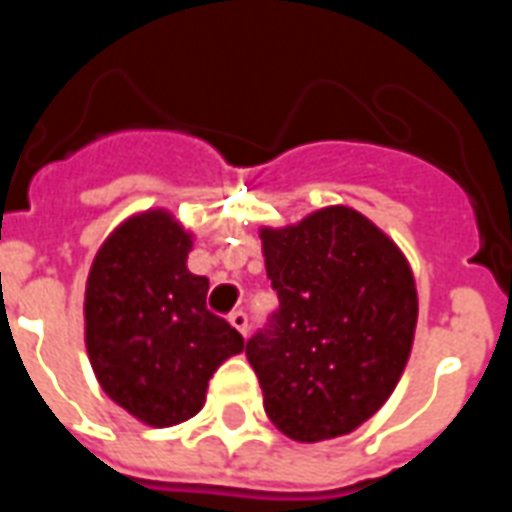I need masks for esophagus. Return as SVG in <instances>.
Here are the masks:
<instances>
[{
    "label": "esophagus",
    "mask_w": 512,
    "mask_h": 512,
    "mask_svg": "<svg viewBox=\"0 0 512 512\" xmlns=\"http://www.w3.org/2000/svg\"><path fill=\"white\" fill-rule=\"evenodd\" d=\"M230 323H233L235 329L244 334V337L249 334V315H246L244 310H235L233 315H230Z\"/></svg>",
    "instance_id": "34e87169"
}]
</instances>
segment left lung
<instances>
[{
  "instance_id": "obj_1",
  "label": "left lung",
  "mask_w": 512,
  "mask_h": 512,
  "mask_svg": "<svg viewBox=\"0 0 512 512\" xmlns=\"http://www.w3.org/2000/svg\"><path fill=\"white\" fill-rule=\"evenodd\" d=\"M279 310L246 343L268 419L301 444L337 439L384 406L417 332V282L389 235L348 205L260 227Z\"/></svg>"
}]
</instances>
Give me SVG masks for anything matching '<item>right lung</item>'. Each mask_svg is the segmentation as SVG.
Instances as JSON below:
<instances>
[{
	"label": "right lung",
	"mask_w": 512,
	"mask_h": 512,
	"mask_svg": "<svg viewBox=\"0 0 512 512\" xmlns=\"http://www.w3.org/2000/svg\"><path fill=\"white\" fill-rule=\"evenodd\" d=\"M194 235L167 211L134 213L95 252L84 288V345L98 384L150 428L205 406L208 381L244 337L205 307L208 277L191 274Z\"/></svg>",
	"instance_id": "obj_1"
}]
</instances>
